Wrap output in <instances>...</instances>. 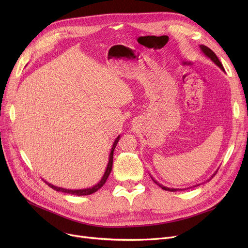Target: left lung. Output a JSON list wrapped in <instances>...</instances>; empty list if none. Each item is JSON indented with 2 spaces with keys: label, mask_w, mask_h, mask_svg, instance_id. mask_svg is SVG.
Instances as JSON below:
<instances>
[{
  "label": "left lung",
  "mask_w": 248,
  "mask_h": 248,
  "mask_svg": "<svg viewBox=\"0 0 248 248\" xmlns=\"http://www.w3.org/2000/svg\"><path fill=\"white\" fill-rule=\"evenodd\" d=\"M201 47V49H202V51L204 52V53H205V55H207L208 57H209V58H211V60L215 63V64H217L218 65V66L221 68V69H222V70H224V68H223V65H222V63H221L220 62V60L218 59V57L216 56V54L214 53V52L209 48V47H207V46H204V45H201L200 46ZM154 182H155V184H157V185H159L162 189H164V190H166V191H171V192H175V191H178V189H170V188H167V187H164L163 185H160L159 183H158V182H155V180H154Z\"/></svg>",
  "instance_id": "8db88e82"
}]
</instances>
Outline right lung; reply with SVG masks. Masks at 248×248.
I'll return each mask as SVG.
<instances>
[{
    "label": "right lung",
    "instance_id": "1",
    "mask_svg": "<svg viewBox=\"0 0 248 248\" xmlns=\"http://www.w3.org/2000/svg\"><path fill=\"white\" fill-rule=\"evenodd\" d=\"M119 140H120V137H117L116 140H114L113 142V146L111 148V152H110V155H109V161H108V167H107V170H106V173H104L102 179L100 180V182L98 184H96L95 186L91 187V188H88V189H82V190H68V189H63V188H60V187H56L54 185H51L49 183L46 184L51 187L52 189H54L55 191H58V192H63V193H67V194H72V195H76V196H84V195H90L93 194L94 192H96L97 190H99L103 185L104 183H106L110 172H111V168H112V162H113V151H114V148L116 147V144L119 142Z\"/></svg>",
    "mask_w": 248,
    "mask_h": 248
}]
</instances>
